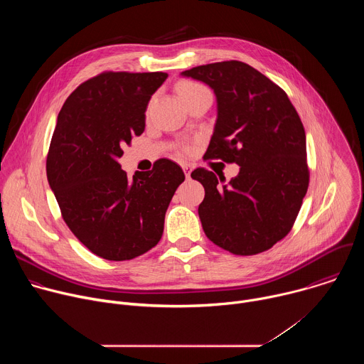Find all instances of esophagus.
Segmentation results:
<instances>
[{
	"mask_svg": "<svg viewBox=\"0 0 364 364\" xmlns=\"http://www.w3.org/2000/svg\"><path fill=\"white\" fill-rule=\"evenodd\" d=\"M181 167H183V171H184L186 178H187V180H190V177H191V171H193V167H191L190 164H187V163H183V164H181Z\"/></svg>",
	"mask_w": 364,
	"mask_h": 364,
	"instance_id": "1",
	"label": "esophagus"
}]
</instances>
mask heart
Listing matches in <instances>:
<instances>
[{"mask_svg":"<svg viewBox=\"0 0 364 364\" xmlns=\"http://www.w3.org/2000/svg\"><path fill=\"white\" fill-rule=\"evenodd\" d=\"M201 89H204V87L200 86V85H197V83H193V82H184V83H181V85L178 86V92H180L181 97L186 96V95H188V93L201 90Z\"/></svg>","mask_w":364,"mask_h":364,"instance_id":"heart-1","label":"heart"}]
</instances>
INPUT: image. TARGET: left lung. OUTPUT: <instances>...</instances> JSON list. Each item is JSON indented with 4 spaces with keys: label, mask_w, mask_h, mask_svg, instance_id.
<instances>
[{
    "label": "left lung",
    "mask_w": 364,
    "mask_h": 364,
    "mask_svg": "<svg viewBox=\"0 0 364 364\" xmlns=\"http://www.w3.org/2000/svg\"><path fill=\"white\" fill-rule=\"evenodd\" d=\"M210 86L218 118L204 159L236 163L228 184L205 168L198 218L205 236L233 255H256L284 239L301 209L309 171L302 122L287 93L252 66L219 62L181 73Z\"/></svg>",
    "instance_id": "1"
}]
</instances>
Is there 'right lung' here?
Masks as SVG:
<instances>
[{"label": "right lung", "instance_id": "obj_1", "mask_svg": "<svg viewBox=\"0 0 364 364\" xmlns=\"http://www.w3.org/2000/svg\"><path fill=\"white\" fill-rule=\"evenodd\" d=\"M163 72H105L82 83L65 102L51 136L46 171L73 235L108 261H129L157 245L168 204L184 181L176 163L128 178L118 159L145 129L151 96Z\"/></svg>", "mask_w": 364, "mask_h": 364}]
</instances>
